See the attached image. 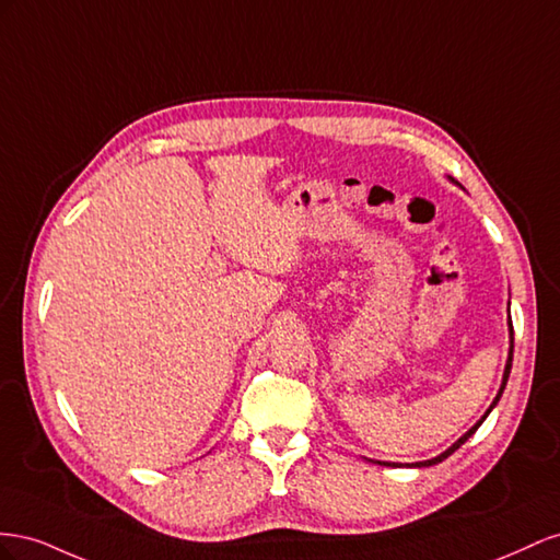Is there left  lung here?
<instances>
[{
	"instance_id": "obj_1",
	"label": "left lung",
	"mask_w": 560,
	"mask_h": 560,
	"mask_svg": "<svg viewBox=\"0 0 560 560\" xmlns=\"http://www.w3.org/2000/svg\"><path fill=\"white\" fill-rule=\"evenodd\" d=\"M453 180V178H451ZM511 361H514V328H511V322H509V357H506V365H504V375H502V385H500V392H498V396L492 398V404H490V408L486 410V415L481 420H478L465 436H459L448 451H443L441 455H436V457H431V459H424V462H412V465H401V462H375V459H369V462H375V465H387V467H434V465H439V462H443L445 457H451L459 445H465L474 434H476V429L483 424V420L488 418L490 415V410L500 404V398H502V392H504V387H506V380H509V373H511Z\"/></svg>"
}]
</instances>
